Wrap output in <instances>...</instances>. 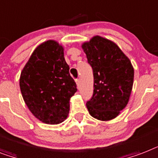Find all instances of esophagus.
I'll use <instances>...</instances> for the list:
<instances>
[{
  "instance_id": "esophagus-1",
  "label": "esophagus",
  "mask_w": 158,
  "mask_h": 158,
  "mask_svg": "<svg viewBox=\"0 0 158 158\" xmlns=\"http://www.w3.org/2000/svg\"><path fill=\"white\" fill-rule=\"evenodd\" d=\"M75 83H76L77 86H78V87H79V84H80V80H79V79H75Z\"/></svg>"
}]
</instances>
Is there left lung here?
<instances>
[{"label": "left lung", "instance_id": "obj_1", "mask_svg": "<svg viewBox=\"0 0 158 158\" xmlns=\"http://www.w3.org/2000/svg\"><path fill=\"white\" fill-rule=\"evenodd\" d=\"M81 47L94 75L93 96L86 106L94 118L110 121L129 102L134 67L121 48L109 39L94 35Z\"/></svg>", "mask_w": 158, "mask_h": 158}]
</instances>
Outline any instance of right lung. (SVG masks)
Instances as JSON below:
<instances>
[{"instance_id":"right-lung-1","label":"right lung","mask_w":158,"mask_h":158,"mask_svg":"<svg viewBox=\"0 0 158 158\" xmlns=\"http://www.w3.org/2000/svg\"><path fill=\"white\" fill-rule=\"evenodd\" d=\"M69 70L63 46L48 40L35 48L21 71L19 87L24 102L44 123H61L69 114L70 98L77 92Z\"/></svg>"}]
</instances>
